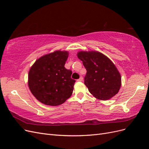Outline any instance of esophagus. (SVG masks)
Wrapping results in <instances>:
<instances>
[{
	"label": "esophagus",
	"instance_id": "1",
	"mask_svg": "<svg viewBox=\"0 0 149 149\" xmlns=\"http://www.w3.org/2000/svg\"><path fill=\"white\" fill-rule=\"evenodd\" d=\"M83 78L82 77V76H81V77L77 81H83Z\"/></svg>",
	"mask_w": 149,
	"mask_h": 149
}]
</instances>
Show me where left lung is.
<instances>
[{
  "label": "left lung",
  "mask_w": 149,
  "mask_h": 149,
  "mask_svg": "<svg viewBox=\"0 0 149 149\" xmlns=\"http://www.w3.org/2000/svg\"><path fill=\"white\" fill-rule=\"evenodd\" d=\"M78 58L87 71L84 84L91 94L100 100H107L119 91L121 77L114 64L102 53L79 52Z\"/></svg>",
  "instance_id": "1"
}]
</instances>
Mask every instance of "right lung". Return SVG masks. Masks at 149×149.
Returning <instances> with one entry per match:
<instances>
[{"label": "right lung", "mask_w": 149, "mask_h": 149, "mask_svg": "<svg viewBox=\"0 0 149 149\" xmlns=\"http://www.w3.org/2000/svg\"><path fill=\"white\" fill-rule=\"evenodd\" d=\"M68 55L66 51H55L40 57L31 67L29 89L44 104H61L73 93L76 81L71 78V70L65 67Z\"/></svg>", "instance_id": "add662e5"}]
</instances>
